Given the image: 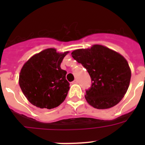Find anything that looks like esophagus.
Here are the masks:
<instances>
[{"mask_svg":"<svg viewBox=\"0 0 145 145\" xmlns=\"http://www.w3.org/2000/svg\"><path fill=\"white\" fill-rule=\"evenodd\" d=\"M78 80H77V79H75V80H73V82H72V84H78Z\"/></svg>","mask_w":145,"mask_h":145,"instance_id":"34e87169","label":"esophagus"}]
</instances>
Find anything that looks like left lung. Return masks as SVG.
<instances>
[{
  "instance_id": "1",
  "label": "left lung",
  "mask_w": 145,
  "mask_h": 145,
  "mask_svg": "<svg viewBox=\"0 0 145 145\" xmlns=\"http://www.w3.org/2000/svg\"><path fill=\"white\" fill-rule=\"evenodd\" d=\"M71 54L91 79V86L86 91L87 102L97 109L110 108L119 103L129 88L131 75L122 55L101 45L75 50Z\"/></svg>"
}]
</instances>
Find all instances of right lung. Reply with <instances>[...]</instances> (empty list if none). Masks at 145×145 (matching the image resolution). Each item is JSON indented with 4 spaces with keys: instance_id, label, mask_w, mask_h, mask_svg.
I'll return each instance as SVG.
<instances>
[{
    "instance_id": "obj_1",
    "label": "right lung",
    "mask_w": 145,
    "mask_h": 145,
    "mask_svg": "<svg viewBox=\"0 0 145 145\" xmlns=\"http://www.w3.org/2000/svg\"><path fill=\"white\" fill-rule=\"evenodd\" d=\"M67 53H57L55 48H47L35 54L23 65L19 84L32 105L52 109L64 102L70 84L66 80L67 72L61 70L60 65Z\"/></svg>"
}]
</instances>
